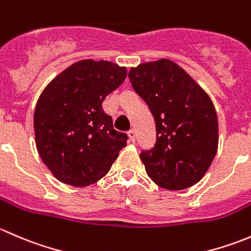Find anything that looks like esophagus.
Listing matches in <instances>:
<instances>
[{
  "mask_svg": "<svg viewBox=\"0 0 251 251\" xmlns=\"http://www.w3.org/2000/svg\"><path fill=\"white\" fill-rule=\"evenodd\" d=\"M127 136H128V140H130V142L135 143V141H136V132H135V131L130 130V131H128Z\"/></svg>",
  "mask_w": 251,
  "mask_h": 251,
  "instance_id": "obj_1",
  "label": "esophagus"
}]
</instances>
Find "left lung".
<instances>
[{
    "instance_id": "obj_1",
    "label": "left lung",
    "mask_w": 251,
    "mask_h": 251,
    "mask_svg": "<svg viewBox=\"0 0 251 251\" xmlns=\"http://www.w3.org/2000/svg\"><path fill=\"white\" fill-rule=\"evenodd\" d=\"M128 78L155 121V144L140 154L148 176L169 191L193 186L210 168L219 144V123L210 97L169 59L131 68Z\"/></svg>"
}]
</instances>
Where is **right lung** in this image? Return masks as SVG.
Returning a JSON list of instances; mask_svg holds the SVG:
<instances>
[{"mask_svg": "<svg viewBox=\"0 0 251 251\" xmlns=\"http://www.w3.org/2000/svg\"><path fill=\"white\" fill-rule=\"evenodd\" d=\"M126 78V68L107 60H80L53 78L34 114L36 148L63 183L86 187L108 174L127 135L113 128L104 98Z\"/></svg>", "mask_w": 251, "mask_h": 251, "instance_id": "1", "label": "right lung"}]
</instances>
